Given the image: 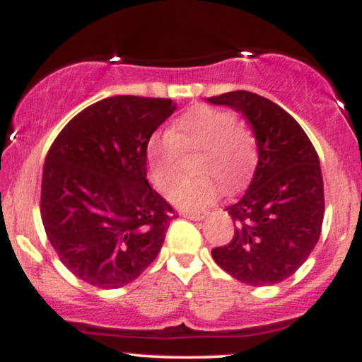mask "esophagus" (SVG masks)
Instances as JSON below:
<instances>
[{
	"label": "esophagus",
	"instance_id": "34e87169",
	"mask_svg": "<svg viewBox=\"0 0 362 362\" xmlns=\"http://www.w3.org/2000/svg\"><path fill=\"white\" fill-rule=\"evenodd\" d=\"M206 211H192V213L190 211H182V216L187 219H192V221H201V219L206 218Z\"/></svg>",
	"mask_w": 362,
	"mask_h": 362
}]
</instances>
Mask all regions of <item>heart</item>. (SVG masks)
Returning a JSON list of instances; mask_svg holds the SVG:
<instances>
[{
    "mask_svg": "<svg viewBox=\"0 0 362 362\" xmlns=\"http://www.w3.org/2000/svg\"><path fill=\"white\" fill-rule=\"evenodd\" d=\"M197 152L193 166L199 175L175 184L183 171V156ZM257 143L231 112L199 105L182 114L167 136H153L146 148L149 180L160 192L173 189L172 201L184 209H201L221 194V184L235 189L250 173Z\"/></svg>",
    "mask_w": 362,
    "mask_h": 362,
    "instance_id": "heart-1",
    "label": "heart"
}]
</instances>
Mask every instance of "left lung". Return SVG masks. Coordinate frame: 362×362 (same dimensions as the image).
Listing matches in <instances>:
<instances>
[{"mask_svg": "<svg viewBox=\"0 0 362 362\" xmlns=\"http://www.w3.org/2000/svg\"><path fill=\"white\" fill-rule=\"evenodd\" d=\"M207 102L242 112L259 149L247 192L226 207L233 238L213 248V259L248 286L277 284L305 264L322 233L325 195L317 149L300 124L269 98L236 90Z\"/></svg>", "mask_w": 362, "mask_h": 362, "instance_id": "8db88e82", "label": "left lung"}]
</instances>
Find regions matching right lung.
<instances>
[{
    "label": "right lung",
    "instance_id": "add662e5",
    "mask_svg": "<svg viewBox=\"0 0 362 362\" xmlns=\"http://www.w3.org/2000/svg\"><path fill=\"white\" fill-rule=\"evenodd\" d=\"M170 98L115 95L62 127L45 156L40 216L62 264L95 288L129 284L156 259L175 209L146 180Z\"/></svg>",
    "mask_w": 362,
    "mask_h": 362
}]
</instances>
